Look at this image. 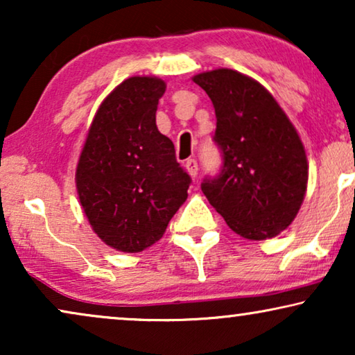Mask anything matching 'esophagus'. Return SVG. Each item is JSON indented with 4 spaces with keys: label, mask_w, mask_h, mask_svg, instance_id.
Listing matches in <instances>:
<instances>
[{
    "label": "esophagus",
    "mask_w": 355,
    "mask_h": 355,
    "mask_svg": "<svg viewBox=\"0 0 355 355\" xmlns=\"http://www.w3.org/2000/svg\"><path fill=\"white\" fill-rule=\"evenodd\" d=\"M186 169H187V173L191 174L192 178H196L197 174H198V163H197V159L196 158H189L187 162H186Z\"/></svg>",
    "instance_id": "34e87169"
}]
</instances>
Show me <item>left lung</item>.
Listing matches in <instances>:
<instances>
[{
    "label": "left lung",
    "instance_id": "8db88e82",
    "mask_svg": "<svg viewBox=\"0 0 355 355\" xmlns=\"http://www.w3.org/2000/svg\"><path fill=\"white\" fill-rule=\"evenodd\" d=\"M216 113L213 140L223 164L202 182L211 207L245 239L284 231L307 191L309 164L297 130L265 87L241 72L215 69L193 77Z\"/></svg>",
    "mask_w": 355,
    "mask_h": 355
}]
</instances>
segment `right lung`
<instances>
[{
    "instance_id": "right-lung-1",
    "label": "right lung",
    "mask_w": 355,
    "mask_h": 355,
    "mask_svg": "<svg viewBox=\"0 0 355 355\" xmlns=\"http://www.w3.org/2000/svg\"><path fill=\"white\" fill-rule=\"evenodd\" d=\"M164 82L130 77L103 100L77 164L82 208L96 236L121 252L162 239L192 179L157 128Z\"/></svg>"
}]
</instances>
